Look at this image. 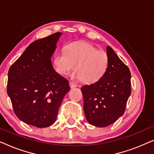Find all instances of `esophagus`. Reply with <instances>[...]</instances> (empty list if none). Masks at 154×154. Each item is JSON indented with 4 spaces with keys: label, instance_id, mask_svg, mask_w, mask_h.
I'll use <instances>...</instances> for the list:
<instances>
[{
    "label": "esophagus",
    "instance_id": "34e87169",
    "mask_svg": "<svg viewBox=\"0 0 154 154\" xmlns=\"http://www.w3.org/2000/svg\"><path fill=\"white\" fill-rule=\"evenodd\" d=\"M69 85H70V87H71V88H75L76 87V85H75V84L73 83V82H72V81H69Z\"/></svg>",
    "mask_w": 154,
    "mask_h": 154
}]
</instances>
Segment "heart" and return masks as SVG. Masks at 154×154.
<instances>
[{
  "mask_svg": "<svg viewBox=\"0 0 154 154\" xmlns=\"http://www.w3.org/2000/svg\"><path fill=\"white\" fill-rule=\"evenodd\" d=\"M53 64L60 75H66L73 68L75 77L82 83L92 84L100 81L106 73L109 57L106 52L91 44L75 41L65 46L64 52L54 54Z\"/></svg>",
  "mask_w": 154,
  "mask_h": 154,
  "instance_id": "heart-1",
  "label": "heart"
}]
</instances>
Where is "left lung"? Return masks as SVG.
<instances>
[{"mask_svg": "<svg viewBox=\"0 0 154 154\" xmlns=\"http://www.w3.org/2000/svg\"><path fill=\"white\" fill-rule=\"evenodd\" d=\"M106 54L109 66L100 81L83 85V109L88 123L96 127H106L116 121L125 112L131 94V74L110 46Z\"/></svg>", "mask_w": 154, "mask_h": 154, "instance_id": "obj_1", "label": "left lung"}]
</instances>
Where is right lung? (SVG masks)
Masks as SVG:
<instances>
[{"mask_svg":"<svg viewBox=\"0 0 154 154\" xmlns=\"http://www.w3.org/2000/svg\"><path fill=\"white\" fill-rule=\"evenodd\" d=\"M62 34L33 41L8 71L7 92L14 112L28 125L40 128L52 125L70 90L68 80L54 71L51 62Z\"/></svg>","mask_w":154,"mask_h":154,"instance_id":"1","label":"right lung"}]
</instances>
